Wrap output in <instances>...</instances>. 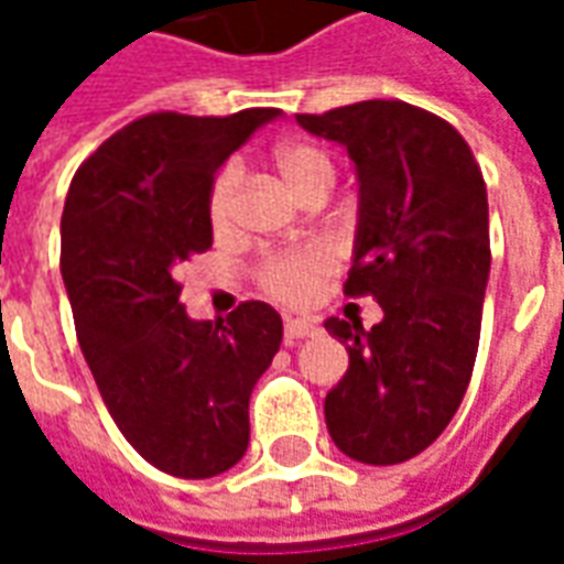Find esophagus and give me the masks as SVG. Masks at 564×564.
Here are the masks:
<instances>
[{
	"label": "esophagus",
	"instance_id": "obj_1",
	"mask_svg": "<svg viewBox=\"0 0 564 564\" xmlns=\"http://www.w3.org/2000/svg\"><path fill=\"white\" fill-rule=\"evenodd\" d=\"M283 335H286V341L293 344L299 338H305V335H314V323L305 317H286L283 323Z\"/></svg>",
	"mask_w": 564,
	"mask_h": 564
}]
</instances>
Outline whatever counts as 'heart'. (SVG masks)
Instances as JSON below:
<instances>
[{
    "instance_id": "1",
    "label": "heart",
    "mask_w": 564,
    "mask_h": 564,
    "mask_svg": "<svg viewBox=\"0 0 564 564\" xmlns=\"http://www.w3.org/2000/svg\"><path fill=\"white\" fill-rule=\"evenodd\" d=\"M274 169L283 177V184L290 186L299 198H305L307 193H314L319 186L332 189V184H335V165H332L329 153L319 150L317 144H307V141L281 144L274 153ZM238 189H241V169L226 165L210 186L208 198L210 226L217 232H226L232 226ZM332 265H335V259L326 247H305V250L271 257L262 265V283L271 295H278L283 302H302L317 290L319 281L332 271Z\"/></svg>"
}]
</instances>
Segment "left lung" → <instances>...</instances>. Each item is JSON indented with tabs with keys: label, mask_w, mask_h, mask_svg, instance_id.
<instances>
[{
	"label": "left lung",
	"mask_w": 564,
	"mask_h": 564,
	"mask_svg": "<svg viewBox=\"0 0 564 564\" xmlns=\"http://www.w3.org/2000/svg\"><path fill=\"white\" fill-rule=\"evenodd\" d=\"M338 141L356 169L354 269L344 293L371 295V329L329 317L350 366L326 395L344 456L395 465L423 453L471 380L489 281V205L471 148L441 117L408 102H356L295 115Z\"/></svg>",
	"instance_id": "obj_1"
}]
</instances>
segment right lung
<instances>
[{"mask_svg": "<svg viewBox=\"0 0 564 564\" xmlns=\"http://www.w3.org/2000/svg\"><path fill=\"white\" fill-rule=\"evenodd\" d=\"M278 117L148 115L105 141L68 186L59 269L80 354L123 437L184 480L217 477L245 456L250 392L283 323L265 302L193 319L174 274L214 241L208 198L223 162Z\"/></svg>", "mask_w": 564, "mask_h": 564, "instance_id": "add662e5", "label": "right lung"}]
</instances>
